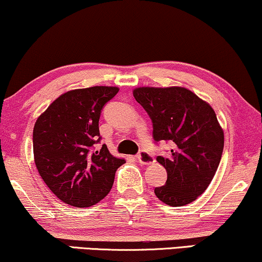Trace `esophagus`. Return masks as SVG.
<instances>
[{
	"instance_id": "obj_1",
	"label": "esophagus",
	"mask_w": 262,
	"mask_h": 262,
	"mask_svg": "<svg viewBox=\"0 0 262 262\" xmlns=\"http://www.w3.org/2000/svg\"><path fill=\"white\" fill-rule=\"evenodd\" d=\"M137 160H138L139 163L144 164V166H148V164H151V163L155 162V161H154V157L146 151L139 152L137 155Z\"/></svg>"
}]
</instances>
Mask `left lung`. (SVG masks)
<instances>
[{"label": "left lung", "instance_id": "left-lung-1", "mask_svg": "<svg viewBox=\"0 0 262 262\" xmlns=\"http://www.w3.org/2000/svg\"><path fill=\"white\" fill-rule=\"evenodd\" d=\"M132 93L151 118L154 139L173 146L166 156H157L167 182L155 188L156 196L169 206L194 202L212 181L224 148L213 108L185 87H138Z\"/></svg>", "mask_w": 262, "mask_h": 262}]
</instances>
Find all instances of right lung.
I'll return each instance as SVG.
<instances>
[{"label":"right lung","mask_w":262,"mask_h":262,"mask_svg":"<svg viewBox=\"0 0 262 262\" xmlns=\"http://www.w3.org/2000/svg\"><path fill=\"white\" fill-rule=\"evenodd\" d=\"M118 92V87L107 85L73 89L58 96L35 121V167L53 194L68 205L89 207L102 200L125 163L111 155L105 144L94 151L100 141V113Z\"/></svg>","instance_id":"add662e5"}]
</instances>
